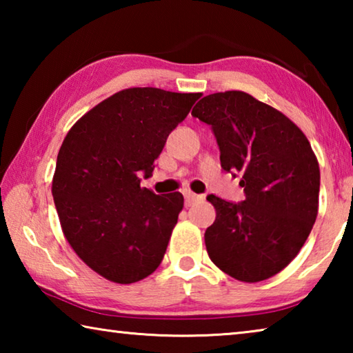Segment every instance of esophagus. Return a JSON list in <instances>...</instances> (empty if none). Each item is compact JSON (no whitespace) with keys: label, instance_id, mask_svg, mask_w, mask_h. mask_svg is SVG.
Segmentation results:
<instances>
[{"label":"esophagus","instance_id":"1","mask_svg":"<svg viewBox=\"0 0 353 353\" xmlns=\"http://www.w3.org/2000/svg\"><path fill=\"white\" fill-rule=\"evenodd\" d=\"M201 201H204V196L202 194H194L193 191H185V204H187V207L198 204Z\"/></svg>","mask_w":353,"mask_h":353}]
</instances>
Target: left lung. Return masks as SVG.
I'll return each instance as SVG.
<instances>
[{
  "label": "left lung",
  "instance_id": "left-lung-1",
  "mask_svg": "<svg viewBox=\"0 0 353 353\" xmlns=\"http://www.w3.org/2000/svg\"><path fill=\"white\" fill-rule=\"evenodd\" d=\"M191 115L210 124L221 166L238 172L241 204L210 194L216 219L205 248L221 271L255 283L296 259L318 216L321 172L305 134L274 107L240 90L202 98Z\"/></svg>",
  "mask_w": 353,
  "mask_h": 353
}]
</instances>
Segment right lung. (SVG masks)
<instances>
[{
    "mask_svg": "<svg viewBox=\"0 0 353 353\" xmlns=\"http://www.w3.org/2000/svg\"><path fill=\"white\" fill-rule=\"evenodd\" d=\"M201 93L132 87L81 117L57 154L52 198L71 249L101 277L135 283L157 270L183 196L140 187Z\"/></svg>",
    "mask_w": 353,
    "mask_h": 353,
    "instance_id": "right-lung-1",
    "label": "right lung"
}]
</instances>
